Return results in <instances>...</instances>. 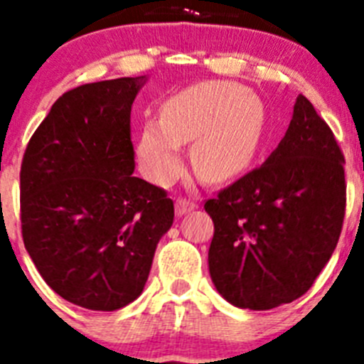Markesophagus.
I'll use <instances>...</instances> for the list:
<instances>
[{
    "label": "esophagus",
    "mask_w": 364,
    "mask_h": 364,
    "mask_svg": "<svg viewBox=\"0 0 364 364\" xmlns=\"http://www.w3.org/2000/svg\"><path fill=\"white\" fill-rule=\"evenodd\" d=\"M195 208H197V204L191 200H188V198H178L175 204V211L178 217H182V215H186V213H191Z\"/></svg>",
    "instance_id": "1"
}]
</instances>
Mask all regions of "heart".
<instances>
[{
    "label": "heart",
    "mask_w": 364,
    "mask_h": 364,
    "mask_svg": "<svg viewBox=\"0 0 364 364\" xmlns=\"http://www.w3.org/2000/svg\"><path fill=\"white\" fill-rule=\"evenodd\" d=\"M266 133V107L233 82L191 85L164 104L162 120H147L136 144L138 164L156 184L184 169L182 146L195 140L193 162L208 182H226L255 162Z\"/></svg>",
    "instance_id": "b5f03b06"
}]
</instances>
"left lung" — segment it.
Listing matches in <instances>:
<instances>
[{
    "instance_id": "left-lung-1",
    "label": "left lung",
    "mask_w": 364,
    "mask_h": 364,
    "mask_svg": "<svg viewBox=\"0 0 364 364\" xmlns=\"http://www.w3.org/2000/svg\"><path fill=\"white\" fill-rule=\"evenodd\" d=\"M343 166L332 129L299 95L277 149L204 204L211 281L230 304L272 310L310 290L343 228Z\"/></svg>"
}]
</instances>
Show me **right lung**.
<instances>
[{"label": "right lung", "instance_id": "add662e5", "mask_svg": "<svg viewBox=\"0 0 364 364\" xmlns=\"http://www.w3.org/2000/svg\"><path fill=\"white\" fill-rule=\"evenodd\" d=\"M146 82L107 80L60 96L21 164L25 247L43 281L87 310L138 299L175 217L164 189L133 176L131 107Z\"/></svg>", "mask_w": 364, "mask_h": 364}]
</instances>
